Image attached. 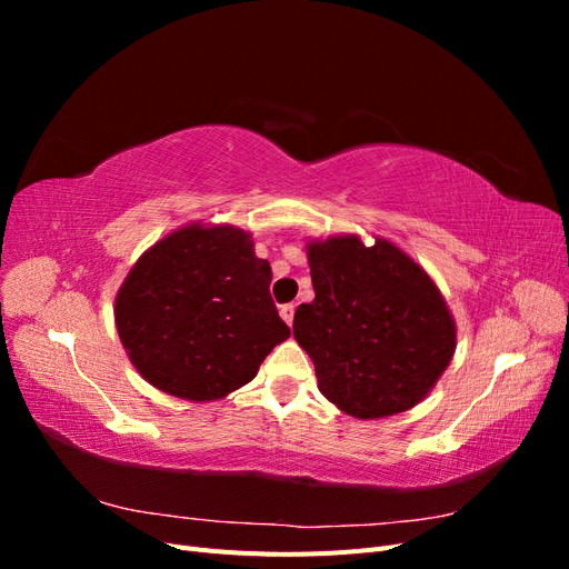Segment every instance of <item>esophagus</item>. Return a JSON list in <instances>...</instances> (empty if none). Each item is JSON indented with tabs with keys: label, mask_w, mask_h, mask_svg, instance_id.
Returning <instances> with one entry per match:
<instances>
[{
	"label": "esophagus",
	"mask_w": 569,
	"mask_h": 569,
	"mask_svg": "<svg viewBox=\"0 0 569 569\" xmlns=\"http://www.w3.org/2000/svg\"><path fill=\"white\" fill-rule=\"evenodd\" d=\"M295 303H284L282 308H280V316H282V320L291 327V325H295Z\"/></svg>",
	"instance_id": "esophagus-1"
}]
</instances>
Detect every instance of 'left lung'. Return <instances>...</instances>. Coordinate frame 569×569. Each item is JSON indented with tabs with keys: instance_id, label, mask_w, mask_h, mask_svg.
Returning <instances> with one entry per match:
<instances>
[{
	"instance_id": "obj_1",
	"label": "left lung",
	"mask_w": 569,
	"mask_h": 569,
	"mask_svg": "<svg viewBox=\"0 0 569 569\" xmlns=\"http://www.w3.org/2000/svg\"><path fill=\"white\" fill-rule=\"evenodd\" d=\"M316 299L295 313V339L311 356L318 389L358 420L418 406L456 351V320L427 270L375 237L306 244Z\"/></svg>"
}]
</instances>
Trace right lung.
I'll use <instances>...</instances> for the list:
<instances>
[{
    "instance_id": "1",
    "label": "right lung",
    "mask_w": 569,
    "mask_h": 569,
    "mask_svg": "<svg viewBox=\"0 0 569 569\" xmlns=\"http://www.w3.org/2000/svg\"><path fill=\"white\" fill-rule=\"evenodd\" d=\"M251 232L189 222L149 247L116 295L120 343L144 380L184 401L226 399L289 337Z\"/></svg>"
}]
</instances>
